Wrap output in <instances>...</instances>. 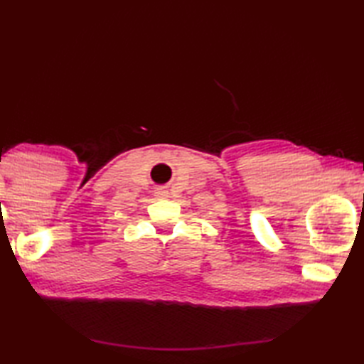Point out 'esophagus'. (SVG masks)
<instances>
[{
  "label": "esophagus",
  "instance_id": "1",
  "mask_svg": "<svg viewBox=\"0 0 364 364\" xmlns=\"http://www.w3.org/2000/svg\"><path fill=\"white\" fill-rule=\"evenodd\" d=\"M154 194H156L158 198H167L168 197V191L166 188H159V189H156V192H154Z\"/></svg>",
  "mask_w": 364,
  "mask_h": 364
}]
</instances>
